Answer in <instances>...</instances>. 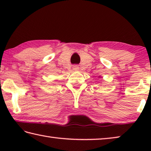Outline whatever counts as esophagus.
Instances as JSON below:
<instances>
[{"instance_id": "1", "label": "esophagus", "mask_w": 151, "mask_h": 151, "mask_svg": "<svg viewBox=\"0 0 151 151\" xmlns=\"http://www.w3.org/2000/svg\"><path fill=\"white\" fill-rule=\"evenodd\" d=\"M79 69V67L77 65H74L73 66V70H78Z\"/></svg>"}]
</instances>
